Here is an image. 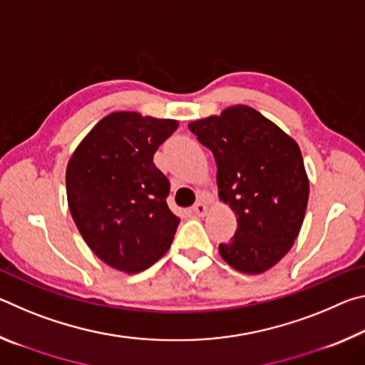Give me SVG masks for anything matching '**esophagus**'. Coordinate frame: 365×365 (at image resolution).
<instances>
[{
    "label": "esophagus",
    "mask_w": 365,
    "mask_h": 365,
    "mask_svg": "<svg viewBox=\"0 0 365 365\" xmlns=\"http://www.w3.org/2000/svg\"><path fill=\"white\" fill-rule=\"evenodd\" d=\"M191 212L193 214H196V215H200V217H202V215H206L207 214V205L206 202H196V205L191 207Z\"/></svg>",
    "instance_id": "obj_1"
}]
</instances>
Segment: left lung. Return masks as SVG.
<instances>
[{
    "mask_svg": "<svg viewBox=\"0 0 365 365\" xmlns=\"http://www.w3.org/2000/svg\"><path fill=\"white\" fill-rule=\"evenodd\" d=\"M188 128L212 151L219 197L238 228L219 245L224 261L262 274L292 250L304 220L309 180L296 141L250 106H230Z\"/></svg>",
    "mask_w": 365,
    "mask_h": 365,
    "instance_id": "8db88e82",
    "label": "left lung"
}]
</instances>
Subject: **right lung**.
I'll list each match as a JSON object with an SVG mask.
<instances>
[{"label": "right lung", "instance_id": "add662e5", "mask_svg": "<svg viewBox=\"0 0 365 365\" xmlns=\"http://www.w3.org/2000/svg\"><path fill=\"white\" fill-rule=\"evenodd\" d=\"M178 122L113 113L91 128L66 170L67 202L90 250L110 267L137 274L168 252L180 219L170 183L153 163Z\"/></svg>", "mask_w": 365, "mask_h": 365}]
</instances>
